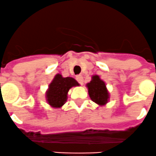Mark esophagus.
Returning <instances> with one entry per match:
<instances>
[{"label": "esophagus", "instance_id": "esophagus-1", "mask_svg": "<svg viewBox=\"0 0 156 156\" xmlns=\"http://www.w3.org/2000/svg\"><path fill=\"white\" fill-rule=\"evenodd\" d=\"M76 79H77V81H78V82L81 84V85H82V84L84 83V78H83V76H82V75H77Z\"/></svg>", "mask_w": 156, "mask_h": 156}]
</instances>
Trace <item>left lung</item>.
Returning a JSON list of instances; mask_svg holds the SVG:
<instances>
[{
  "mask_svg": "<svg viewBox=\"0 0 156 156\" xmlns=\"http://www.w3.org/2000/svg\"><path fill=\"white\" fill-rule=\"evenodd\" d=\"M89 97L99 106H104L109 99V94L106 88V83L99 75H92V80L86 84Z\"/></svg>",
  "mask_w": 156,
  "mask_h": 156,
  "instance_id": "obj_1",
  "label": "left lung"
}]
</instances>
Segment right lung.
<instances>
[{"label":"right lung","mask_w":156,"mask_h":156,"mask_svg":"<svg viewBox=\"0 0 156 156\" xmlns=\"http://www.w3.org/2000/svg\"><path fill=\"white\" fill-rule=\"evenodd\" d=\"M78 81L71 77L64 78L61 74L54 76L46 92V99L51 107L61 108L68 99V92L72 87L78 86Z\"/></svg>","instance_id":"add662e5"}]
</instances>
